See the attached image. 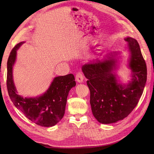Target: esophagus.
Returning <instances> with one entry per match:
<instances>
[{
  "mask_svg": "<svg viewBox=\"0 0 154 154\" xmlns=\"http://www.w3.org/2000/svg\"><path fill=\"white\" fill-rule=\"evenodd\" d=\"M84 76H83V74L81 72H78L76 74V80L79 83H82L83 81Z\"/></svg>",
  "mask_w": 154,
  "mask_h": 154,
  "instance_id": "34e87169",
  "label": "esophagus"
}]
</instances>
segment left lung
<instances>
[{
  "label": "left lung",
  "mask_w": 154,
  "mask_h": 154,
  "mask_svg": "<svg viewBox=\"0 0 154 154\" xmlns=\"http://www.w3.org/2000/svg\"><path fill=\"white\" fill-rule=\"evenodd\" d=\"M130 51L129 66L133 72L132 82L127 86L118 83L112 73L115 61L99 60L83 65L82 71L88 79L90 103L94 118L101 123L109 124L123 119L137 105L146 82L147 69L140 47L136 39L127 37Z\"/></svg>",
  "instance_id": "8db88e82"
}]
</instances>
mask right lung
<instances>
[{"label":"right lung","mask_w":154,"mask_h":154,"mask_svg":"<svg viewBox=\"0 0 154 154\" xmlns=\"http://www.w3.org/2000/svg\"><path fill=\"white\" fill-rule=\"evenodd\" d=\"M23 44H17L11 50L7 63V88L13 104L30 121L42 127H53L63 117L69 91L76 85L72 74L56 77L45 94L36 98H24L17 94L13 80V66L17 50Z\"/></svg>","instance_id":"1"}]
</instances>
